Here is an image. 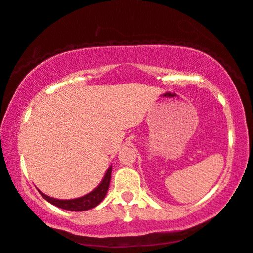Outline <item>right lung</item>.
Masks as SVG:
<instances>
[{"instance_id":"obj_1","label":"right lung","mask_w":253,"mask_h":253,"mask_svg":"<svg viewBox=\"0 0 253 253\" xmlns=\"http://www.w3.org/2000/svg\"><path fill=\"white\" fill-rule=\"evenodd\" d=\"M110 178H111V167L108 169L105 178H103L101 183H100L93 191L85 196H83V197H80L76 199H70V200L55 199V198L48 197V196L42 194V192H40V191L39 192L48 203L53 204V205L57 206V207H61V208H63V210L73 211H87V210H91V208H93L97 205H99V204L102 202V199L105 198V196L108 191V188H109Z\"/></svg>"}]
</instances>
